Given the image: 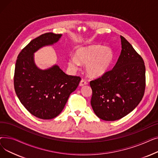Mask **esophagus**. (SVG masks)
Here are the masks:
<instances>
[{
    "instance_id": "esophagus-1",
    "label": "esophagus",
    "mask_w": 158,
    "mask_h": 158,
    "mask_svg": "<svg viewBox=\"0 0 158 158\" xmlns=\"http://www.w3.org/2000/svg\"><path fill=\"white\" fill-rule=\"evenodd\" d=\"M88 84V82H86V81H85V79H81L80 83H79V86H85L86 85Z\"/></svg>"
}]
</instances>
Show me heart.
Segmentation results:
<instances>
[{
	"instance_id": "heart-1",
	"label": "heart",
	"mask_w": 158,
	"mask_h": 158,
	"mask_svg": "<svg viewBox=\"0 0 158 158\" xmlns=\"http://www.w3.org/2000/svg\"><path fill=\"white\" fill-rule=\"evenodd\" d=\"M113 58L109 47L94 45L81 47L77 50L76 57H70L68 63L70 68L77 69L79 63L86 64V71L92 77L101 76L108 69Z\"/></svg>"
}]
</instances>
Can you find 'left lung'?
<instances>
[{
  "label": "left lung",
  "instance_id": "8db88e82",
  "mask_svg": "<svg viewBox=\"0 0 158 158\" xmlns=\"http://www.w3.org/2000/svg\"><path fill=\"white\" fill-rule=\"evenodd\" d=\"M122 51L114 67L91 81V105L97 117L119 120L133 110L144 95L145 66L143 58L120 36Z\"/></svg>",
  "mask_w": 158,
  "mask_h": 158
}]
</instances>
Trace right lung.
<instances>
[{
  "instance_id": "obj_1",
  "label": "right lung",
  "mask_w": 158,
  "mask_h": 158,
  "mask_svg": "<svg viewBox=\"0 0 158 158\" xmlns=\"http://www.w3.org/2000/svg\"><path fill=\"white\" fill-rule=\"evenodd\" d=\"M61 36L47 32L31 40L19 53L15 64L16 94L26 109L41 119H52L59 115L81 79L66 74L57 65L41 70L34 63L33 53L43 46L57 42Z\"/></svg>"
}]
</instances>
